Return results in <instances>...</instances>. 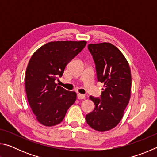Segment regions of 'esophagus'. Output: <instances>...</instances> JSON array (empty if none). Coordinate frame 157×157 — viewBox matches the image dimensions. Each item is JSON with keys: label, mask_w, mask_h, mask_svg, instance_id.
<instances>
[{"label": "esophagus", "mask_w": 157, "mask_h": 157, "mask_svg": "<svg viewBox=\"0 0 157 157\" xmlns=\"http://www.w3.org/2000/svg\"><path fill=\"white\" fill-rule=\"evenodd\" d=\"M86 98L84 95L83 94H78V98L79 100H82V99H84V98Z\"/></svg>", "instance_id": "34e87169"}]
</instances>
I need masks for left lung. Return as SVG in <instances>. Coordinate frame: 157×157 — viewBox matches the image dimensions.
Segmentation results:
<instances>
[{"mask_svg":"<svg viewBox=\"0 0 157 157\" xmlns=\"http://www.w3.org/2000/svg\"><path fill=\"white\" fill-rule=\"evenodd\" d=\"M98 82L104 83L100 98L90 95L94 110L86 114L89 125L99 132L115 127L123 118L130 99L132 76L129 63L118 48L110 43L90 44Z\"/></svg>","mask_w":157,"mask_h":157,"instance_id":"1","label":"left lung"}]
</instances>
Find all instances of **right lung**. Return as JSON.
Returning a JSON list of instances; mask_svg holds the SVG:
<instances>
[{
	"label": "right lung",
	"instance_id": "obj_1",
	"mask_svg": "<svg viewBox=\"0 0 157 157\" xmlns=\"http://www.w3.org/2000/svg\"><path fill=\"white\" fill-rule=\"evenodd\" d=\"M86 41H52L34 53L25 72V91L32 111L45 126L60 123L76 100V93L55 83L66 65L84 49Z\"/></svg>",
	"mask_w": 157,
	"mask_h": 157
}]
</instances>
